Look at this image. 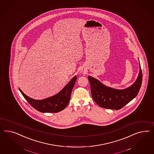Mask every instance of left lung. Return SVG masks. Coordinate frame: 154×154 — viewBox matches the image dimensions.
Here are the masks:
<instances>
[{"label": "left lung", "mask_w": 154, "mask_h": 154, "mask_svg": "<svg viewBox=\"0 0 154 154\" xmlns=\"http://www.w3.org/2000/svg\"><path fill=\"white\" fill-rule=\"evenodd\" d=\"M92 99L100 107L119 110L124 107L137 95L142 81L141 68L138 78L132 86L124 90H116L104 86L97 79L88 76Z\"/></svg>", "instance_id": "8db88e82"}]
</instances>
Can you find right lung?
I'll return each instance as SVG.
<instances>
[{
  "label": "right lung",
  "mask_w": 154,
  "mask_h": 154,
  "mask_svg": "<svg viewBox=\"0 0 154 154\" xmlns=\"http://www.w3.org/2000/svg\"><path fill=\"white\" fill-rule=\"evenodd\" d=\"M77 80L75 76L71 81L57 95L41 100H34L26 95L19 88L25 99L33 108L42 112H58L66 108L71 98V92Z\"/></svg>",
  "instance_id": "1"
}]
</instances>
